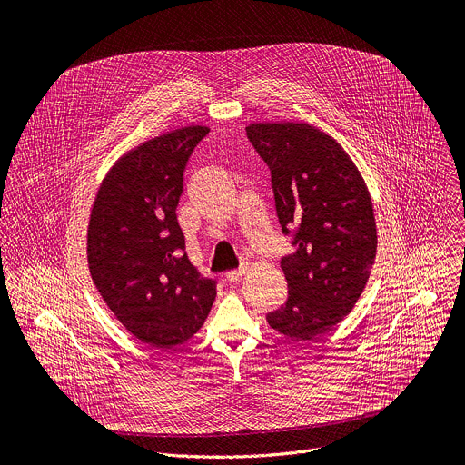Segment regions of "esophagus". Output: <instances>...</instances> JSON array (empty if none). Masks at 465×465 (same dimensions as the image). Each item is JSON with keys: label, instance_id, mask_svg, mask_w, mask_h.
<instances>
[{"label": "esophagus", "instance_id": "obj_1", "mask_svg": "<svg viewBox=\"0 0 465 465\" xmlns=\"http://www.w3.org/2000/svg\"><path fill=\"white\" fill-rule=\"evenodd\" d=\"M246 264H242V267H239L237 271H230V272H226V280L230 282V283H237L244 274H246Z\"/></svg>", "mask_w": 465, "mask_h": 465}]
</instances>
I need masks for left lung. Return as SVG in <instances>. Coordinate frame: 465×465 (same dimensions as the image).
Returning <instances> with one entry per match:
<instances>
[{"label": "left lung", "instance_id": "left-lung-1", "mask_svg": "<svg viewBox=\"0 0 465 465\" xmlns=\"http://www.w3.org/2000/svg\"><path fill=\"white\" fill-rule=\"evenodd\" d=\"M246 136L271 169L276 213L294 252L282 259L289 298L267 322L312 341L357 303L371 272L377 230L368 187L325 132L307 123H253Z\"/></svg>", "mask_w": 465, "mask_h": 465}]
</instances>
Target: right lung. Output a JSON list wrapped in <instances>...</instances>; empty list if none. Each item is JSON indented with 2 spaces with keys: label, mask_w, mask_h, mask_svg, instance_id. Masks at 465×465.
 <instances>
[{
  "label": "right lung",
  "mask_w": 465,
  "mask_h": 465,
  "mask_svg": "<svg viewBox=\"0 0 465 465\" xmlns=\"http://www.w3.org/2000/svg\"><path fill=\"white\" fill-rule=\"evenodd\" d=\"M208 126H183L121 156L90 215L88 267L108 309L138 341L171 350L203 327L217 282L185 253L176 219L183 171Z\"/></svg>",
  "instance_id": "add662e5"
}]
</instances>
